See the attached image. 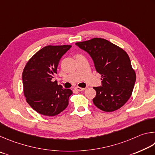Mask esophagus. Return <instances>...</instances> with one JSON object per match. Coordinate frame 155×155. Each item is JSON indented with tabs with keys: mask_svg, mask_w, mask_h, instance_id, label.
Masks as SVG:
<instances>
[{
	"mask_svg": "<svg viewBox=\"0 0 155 155\" xmlns=\"http://www.w3.org/2000/svg\"><path fill=\"white\" fill-rule=\"evenodd\" d=\"M75 89L78 91H83L85 90L84 88H80V87H75Z\"/></svg>",
	"mask_w": 155,
	"mask_h": 155,
	"instance_id": "obj_1",
	"label": "esophagus"
}]
</instances>
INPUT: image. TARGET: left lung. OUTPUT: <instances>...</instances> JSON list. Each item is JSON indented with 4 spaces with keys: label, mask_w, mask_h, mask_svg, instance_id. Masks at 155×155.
<instances>
[{
    "label": "left lung",
    "mask_w": 155,
    "mask_h": 155,
    "mask_svg": "<svg viewBox=\"0 0 155 155\" xmlns=\"http://www.w3.org/2000/svg\"><path fill=\"white\" fill-rule=\"evenodd\" d=\"M75 45L86 51L101 75V86L93 87L95 106L111 112L123 107L131 97L136 80L131 61L125 51L109 41L94 38Z\"/></svg>",
    "instance_id": "left-lung-1"
}]
</instances>
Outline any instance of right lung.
<instances>
[{
  "label": "right lung",
  "mask_w": 155,
  "mask_h": 155,
  "mask_svg": "<svg viewBox=\"0 0 155 155\" xmlns=\"http://www.w3.org/2000/svg\"><path fill=\"white\" fill-rule=\"evenodd\" d=\"M71 45H48L27 62L22 73L24 96L32 109L44 116H53L69 104L73 92L53 82L61 57Z\"/></svg>",
  "instance_id": "add662e5"
}]
</instances>
